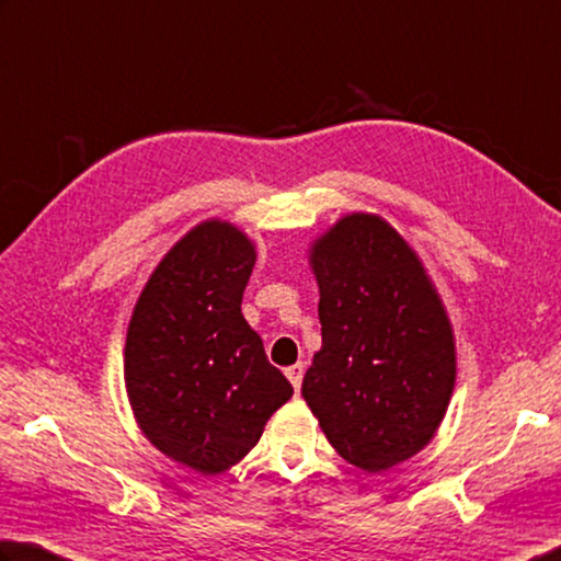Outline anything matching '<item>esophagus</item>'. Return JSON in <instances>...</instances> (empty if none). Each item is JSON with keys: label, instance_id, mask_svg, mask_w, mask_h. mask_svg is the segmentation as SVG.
<instances>
[{"label": "esophagus", "instance_id": "obj_1", "mask_svg": "<svg viewBox=\"0 0 561 561\" xmlns=\"http://www.w3.org/2000/svg\"><path fill=\"white\" fill-rule=\"evenodd\" d=\"M287 373V378H289V382L294 385V390L299 392V387H301V380H304V363H297V365H291V368H287L284 370Z\"/></svg>", "mask_w": 561, "mask_h": 561}]
</instances>
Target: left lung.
<instances>
[{"mask_svg": "<svg viewBox=\"0 0 561 561\" xmlns=\"http://www.w3.org/2000/svg\"><path fill=\"white\" fill-rule=\"evenodd\" d=\"M321 351L301 394L325 439L368 473L422 451L456 380L454 335L410 245L378 216L353 213L316 242Z\"/></svg>", "mask_w": 561, "mask_h": 561, "instance_id": "8db88e82", "label": "left lung"}]
</instances>
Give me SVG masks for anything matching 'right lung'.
<instances>
[{
	"instance_id": "obj_1",
	"label": "right lung",
	"mask_w": 561,
	"mask_h": 561,
	"mask_svg": "<svg viewBox=\"0 0 561 561\" xmlns=\"http://www.w3.org/2000/svg\"><path fill=\"white\" fill-rule=\"evenodd\" d=\"M252 267L238 228L201 222L159 262L127 331L125 382L141 432L206 476L238 463L294 392L240 311Z\"/></svg>"
}]
</instances>
